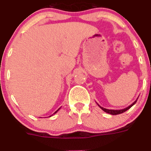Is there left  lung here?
Here are the masks:
<instances>
[{
	"instance_id": "obj_1",
	"label": "left lung",
	"mask_w": 151,
	"mask_h": 151,
	"mask_svg": "<svg viewBox=\"0 0 151 151\" xmlns=\"http://www.w3.org/2000/svg\"><path fill=\"white\" fill-rule=\"evenodd\" d=\"M138 99H137L136 100H135V101L132 103V104H130L129 106H128L127 108H124V109H121V110H109V109H106V108L101 107V106L99 105V104H98V103H97V104H98V105H99V108H101V109L102 110V111H104V112L108 113V114H111V115H116V114H122V113L125 112V111H127V110L129 109L130 108H132V106L134 105V104H135V103H136V101H137V100H138Z\"/></svg>"
}]
</instances>
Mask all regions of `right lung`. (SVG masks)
Segmentation results:
<instances>
[{
	"label": "right lung",
	"instance_id": "obj_1",
	"mask_svg": "<svg viewBox=\"0 0 151 151\" xmlns=\"http://www.w3.org/2000/svg\"><path fill=\"white\" fill-rule=\"evenodd\" d=\"M60 108H59V109H58V110H57V111H55V113H54V114H55V113H57V111H59V109H60ZM53 114H52V115H53ZM52 116V115H51V116Z\"/></svg>",
	"mask_w": 151,
	"mask_h": 151
}]
</instances>
